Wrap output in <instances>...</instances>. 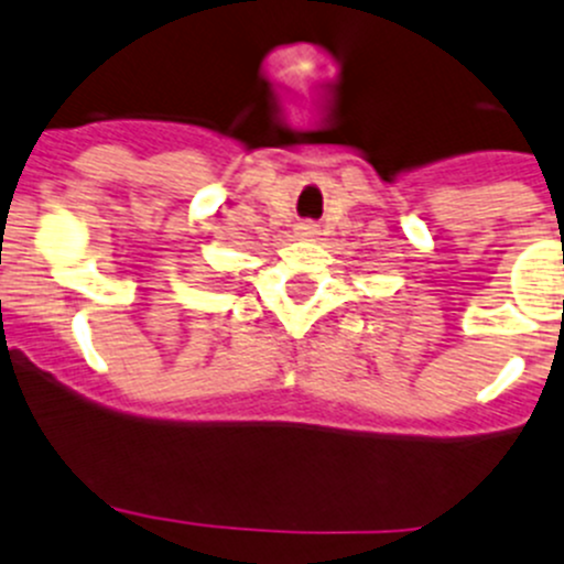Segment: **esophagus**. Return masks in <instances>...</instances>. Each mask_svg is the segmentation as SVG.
Wrapping results in <instances>:
<instances>
[{
	"label": "esophagus",
	"mask_w": 564,
	"mask_h": 564,
	"mask_svg": "<svg viewBox=\"0 0 564 564\" xmlns=\"http://www.w3.org/2000/svg\"><path fill=\"white\" fill-rule=\"evenodd\" d=\"M295 236L304 238V241H315V238L321 236V230H317V225H312V221H301V225L295 227Z\"/></svg>",
	"instance_id": "obj_1"
}]
</instances>
